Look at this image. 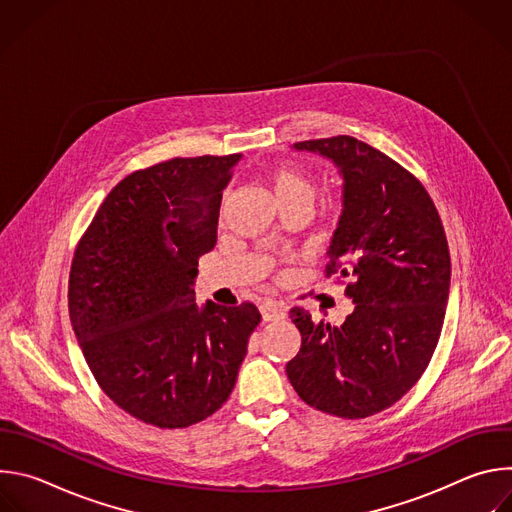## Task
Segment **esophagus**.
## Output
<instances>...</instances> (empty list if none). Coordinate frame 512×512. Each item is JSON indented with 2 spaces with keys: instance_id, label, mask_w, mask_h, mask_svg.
<instances>
[{
  "instance_id": "34e87169",
  "label": "esophagus",
  "mask_w": 512,
  "mask_h": 512,
  "mask_svg": "<svg viewBox=\"0 0 512 512\" xmlns=\"http://www.w3.org/2000/svg\"><path fill=\"white\" fill-rule=\"evenodd\" d=\"M285 314H287V306L283 302H265L261 306V316L265 322L281 320V318H285Z\"/></svg>"
}]
</instances>
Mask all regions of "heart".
I'll return each mask as SVG.
<instances>
[{
	"instance_id": "heart-1",
	"label": "heart",
	"mask_w": 512,
	"mask_h": 512,
	"mask_svg": "<svg viewBox=\"0 0 512 512\" xmlns=\"http://www.w3.org/2000/svg\"><path fill=\"white\" fill-rule=\"evenodd\" d=\"M265 182L275 198V202L283 208L289 204L304 202L310 206L314 196V182L306 170L294 164H279L265 172Z\"/></svg>"
}]
</instances>
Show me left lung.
I'll return each instance as SVG.
<instances>
[{
  "mask_svg": "<svg viewBox=\"0 0 512 512\" xmlns=\"http://www.w3.org/2000/svg\"><path fill=\"white\" fill-rule=\"evenodd\" d=\"M294 145L330 158L344 178L326 277L346 283L354 312L330 326L291 308L302 348L285 373L310 407L364 419L397 403L427 369L450 294L448 239L423 184L373 145L350 135Z\"/></svg>",
  "mask_w": 512,
  "mask_h": 512,
  "instance_id": "obj_1",
  "label": "left lung"
}]
</instances>
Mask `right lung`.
<instances>
[{
    "mask_svg": "<svg viewBox=\"0 0 512 512\" xmlns=\"http://www.w3.org/2000/svg\"><path fill=\"white\" fill-rule=\"evenodd\" d=\"M239 154L172 158L125 176L83 233L68 314L89 369L125 413L162 429L194 425L229 399L255 304H194L198 259L216 245Z\"/></svg>",
    "mask_w": 512,
    "mask_h": 512,
    "instance_id": "1",
    "label": "right lung"
}]
</instances>
